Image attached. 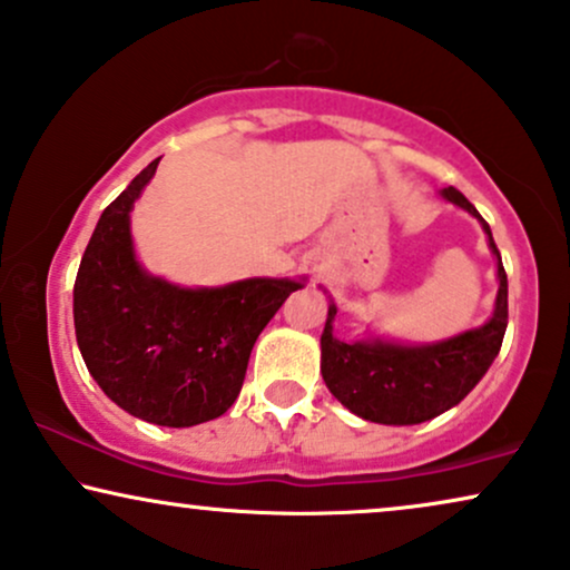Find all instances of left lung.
<instances>
[{"label":"left lung","mask_w":570,"mask_h":570,"mask_svg":"<svg viewBox=\"0 0 570 570\" xmlns=\"http://www.w3.org/2000/svg\"><path fill=\"white\" fill-rule=\"evenodd\" d=\"M442 197L463 207L484 228L497 261L494 313L484 326L468 328L442 342L400 344L381 336L342 342L334 336L336 305L331 299L326 328L321 334V373L328 392L350 413L384 426H415L455 407L484 379L500 355L508 328V276L489 223L458 189H442Z\"/></svg>","instance_id":"left-lung-1"}]
</instances>
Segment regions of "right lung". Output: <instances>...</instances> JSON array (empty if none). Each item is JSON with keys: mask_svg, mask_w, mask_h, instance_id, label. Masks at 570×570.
I'll return each mask as SVG.
<instances>
[{"mask_svg": "<svg viewBox=\"0 0 570 570\" xmlns=\"http://www.w3.org/2000/svg\"><path fill=\"white\" fill-rule=\"evenodd\" d=\"M160 157L105 207L73 286L76 338L99 389L134 417L197 426L239 397L261 331L305 278H244L186 286L136 261L131 210Z\"/></svg>", "mask_w": 570, "mask_h": 570, "instance_id": "add662e5", "label": "right lung"}]
</instances>
